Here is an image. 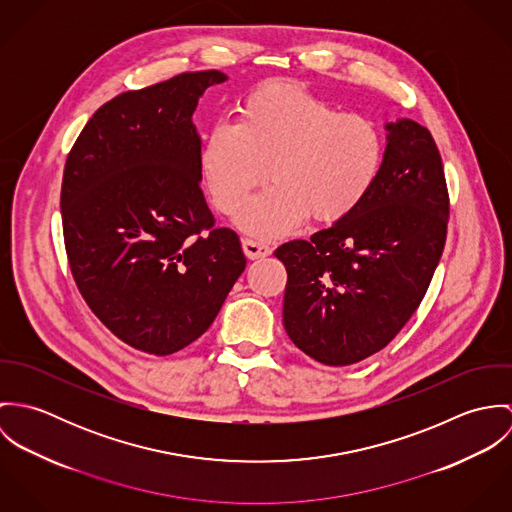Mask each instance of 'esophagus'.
<instances>
[{
    "label": "esophagus",
    "mask_w": 512,
    "mask_h": 512,
    "mask_svg": "<svg viewBox=\"0 0 512 512\" xmlns=\"http://www.w3.org/2000/svg\"><path fill=\"white\" fill-rule=\"evenodd\" d=\"M242 250L246 254V258L250 260H258V258H266L272 254V248L266 246V244H260L256 240H250V238H244L242 240Z\"/></svg>",
    "instance_id": "obj_1"
}]
</instances>
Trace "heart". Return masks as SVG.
<instances>
[{"instance_id": "b5f03b06", "label": "heart", "mask_w": 512, "mask_h": 512, "mask_svg": "<svg viewBox=\"0 0 512 512\" xmlns=\"http://www.w3.org/2000/svg\"><path fill=\"white\" fill-rule=\"evenodd\" d=\"M384 140L372 120L341 112L292 80L246 94L236 122H217L203 138L199 173L213 207L236 213L268 177L272 185L240 211L236 224L264 240L307 217L335 224L351 217L376 185Z\"/></svg>"}]
</instances>
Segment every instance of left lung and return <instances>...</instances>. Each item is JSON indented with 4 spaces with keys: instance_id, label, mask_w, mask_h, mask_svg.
Here are the masks:
<instances>
[{
    "instance_id": "8db88e82",
    "label": "left lung",
    "mask_w": 512,
    "mask_h": 512,
    "mask_svg": "<svg viewBox=\"0 0 512 512\" xmlns=\"http://www.w3.org/2000/svg\"><path fill=\"white\" fill-rule=\"evenodd\" d=\"M386 130L365 203L274 252L288 272L286 333L323 365H355L384 349L422 303L445 246L449 195L430 130L406 118Z\"/></svg>"
}]
</instances>
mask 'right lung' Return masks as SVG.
Returning a JSON list of instances; mask_svg holds the SVG:
<instances>
[{"label": "right lung", "instance_id": "1", "mask_svg": "<svg viewBox=\"0 0 512 512\" xmlns=\"http://www.w3.org/2000/svg\"><path fill=\"white\" fill-rule=\"evenodd\" d=\"M220 71L183 73L100 106L67 157L65 248L92 313L126 345L165 357L199 339L246 268L201 191L193 112Z\"/></svg>", "mask_w": 512, "mask_h": 512}]
</instances>
